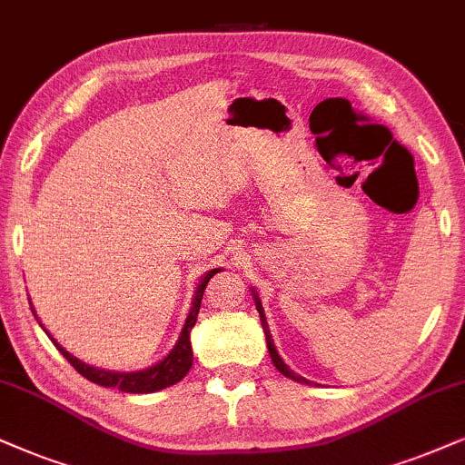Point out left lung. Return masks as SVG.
<instances>
[{
    "instance_id": "8db88e82",
    "label": "left lung",
    "mask_w": 465,
    "mask_h": 465,
    "mask_svg": "<svg viewBox=\"0 0 465 465\" xmlns=\"http://www.w3.org/2000/svg\"><path fill=\"white\" fill-rule=\"evenodd\" d=\"M251 293H252V301H255V307H257V313H260V320H262V326H263V334H266V343H268V351H270V358H272V362H274V367L279 369L281 373L285 375V378H290V380H296V381H301V384H311V381L307 380V378H302V375H298V373H293L290 367H287L285 364V361L283 358L279 356V351H276V345H274V339H272V334H270V328H268V322H266V313H263V307H262V301H260V296H257V292L252 290L251 287Z\"/></svg>"
}]
</instances>
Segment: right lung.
<instances>
[{
    "instance_id": "obj_1",
    "label": "right lung",
    "mask_w": 465,
    "mask_h": 465,
    "mask_svg": "<svg viewBox=\"0 0 465 465\" xmlns=\"http://www.w3.org/2000/svg\"><path fill=\"white\" fill-rule=\"evenodd\" d=\"M216 272H221V268L208 270V272L199 279V283L195 287V296H193V307L189 311V315H186L184 328H182V332H180L178 341H175L173 350L169 351L163 361H158L156 364H152V367H148V369H139V371H111V369L92 367V364L79 361V358L70 354L66 348H62V345L53 339V334L46 331L43 324L40 326H43V331L49 334V339L55 343V348L60 350L64 356H66V361L73 364L76 371L84 375V378L94 381V384L104 386V389H117L122 392H133V395H145V392L163 391V389H167V386L178 384V381L184 378V375L189 373V369L193 367L191 331L197 322L205 285H208V281L213 279ZM32 311H34V307H32ZM36 320H38V315H36Z\"/></svg>"
}]
</instances>
